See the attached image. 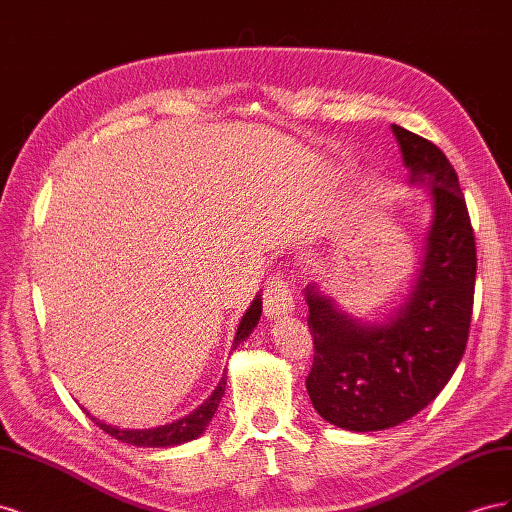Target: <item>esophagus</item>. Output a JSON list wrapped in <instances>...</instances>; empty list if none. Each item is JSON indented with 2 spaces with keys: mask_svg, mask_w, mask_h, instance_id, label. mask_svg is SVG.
Instances as JSON below:
<instances>
[{
  "mask_svg": "<svg viewBox=\"0 0 512 512\" xmlns=\"http://www.w3.org/2000/svg\"><path fill=\"white\" fill-rule=\"evenodd\" d=\"M262 301H265V316L269 320L280 318V316H288L294 309L290 286L282 275H273L271 280L267 282L265 294H262Z\"/></svg>",
  "mask_w": 512,
  "mask_h": 512,
  "instance_id": "1",
  "label": "esophagus"
}]
</instances>
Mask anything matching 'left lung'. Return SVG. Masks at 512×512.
<instances>
[{"label":"left lung","mask_w":512,"mask_h":512,"mask_svg":"<svg viewBox=\"0 0 512 512\" xmlns=\"http://www.w3.org/2000/svg\"><path fill=\"white\" fill-rule=\"evenodd\" d=\"M410 183L429 188L433 222L406 305L380 324L339 312L305 288L314 363L305 378L316 412L348 431H380L429 406L466 352L476 282V243L455 168L427 138L391 126Z\"/></svg>","instance_id":"left-lung-1"}]
</instances>
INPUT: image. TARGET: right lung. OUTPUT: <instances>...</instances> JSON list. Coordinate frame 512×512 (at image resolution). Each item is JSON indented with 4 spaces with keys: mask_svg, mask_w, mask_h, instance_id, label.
Returning a JSON list of instances; mask_svg holds the SVG:
<instances>
[{
    "mask_svg": "<svg viewBox=\"0 0 512 512\" xmlns=\"http://www.w3.org/2000/svg\"><path fill=\"white\" fill-rule=\"evenodd\" d=\"M260 312H262V301L256 297L254 303L250 305V309H247L245 316L241 318V324H239V329H237L235 344H232V348H237L245 337H250V333L254 331V327H256L258 320H260ZM224 389H226V378L220 380L218 389L211 393V397L205 401L203 406L196 408L192 414L183 416V418H179V421L170 423V425L153 427V429H119V427H113V425H106V423L98 421V418H94V423L100 429H104L108 436H113L115 440H121V442L132 444V446L164 448V446L183 444V442L196 440L200 433L205 431V427L211 423V418H213L215 410H218L220 401H222Z\"/></svg>",
    "mask_w": 512,
    "mask_h": 512,
    "instance_id": "right-lung-1",
    "label": "right lung"
}]
</instances>
